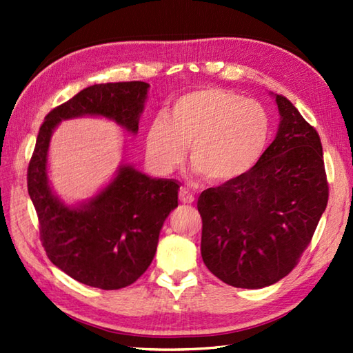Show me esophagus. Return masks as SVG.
<instances>
[{
	"label": "esophagus",
	"instance_id": "esophagus-1",
	"mask_svg": "<svg viewBox=\"0 0 353 353\" xmlns=\"http://www.w3.org/2000/svg\"><path fill=\"white\" fill-rule=\"evenodd\" d=\"M179 199H181L182 203H185V205H191L192 201H194V194H192L190 190L182 188L181 191H179Z\"/></svg>",
	"mask_w": 353,
	"mask_h": 353
}]
</instances>
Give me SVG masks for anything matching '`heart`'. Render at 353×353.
<instances>
[{
	"label": "heart",
	"instance_id": "obj_1",
	"mask_svg": "<svg viewBox=\"0 0 353 353\" xmlns=\"http://www.w3.org/2000/svg\"><path fill=\"white\" fill-rule=\"evenodd\" d=\"M268 132V115L258 101L228 89L203 88L179 97L170 115L152 119L145 147L153 167L171 172L183 162L191 144L192 167L208 182L224 183L256 163Z\"/></svg>",
	"mask_w": 353,
	"mask_h": 353
}]
</instances>
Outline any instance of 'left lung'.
I'll list each match as a JSON object with an SVG mask.
<instances>
[{
	"instance_id": "obj_1",
	"label": "left lung",
	"mask_w": 353,
	"mask_h": 353,
	"mask_svg": "<svg viewBox=\"0 0 353 353\" xmlns=\"http://www.w3.org/2000/svg\"><path fill=\"white\" fill-rule=\"evenodd\" d=\"M276 138L234 181L200 194L201 258L236 288H264L287 276L311 243L329 197L319 133L292 103L273 95Z\"/></svg>"
}]
</instances>
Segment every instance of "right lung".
<instances>
[{
	"instance_id": "1",
	"label": "right lung",
	"mask_w": 353,
	"mask_h": 353,
	"mask_svg": "<svg viewBox=\"0 0 353 353\" xmlns=\"http://www.w3.org/2000/svg\"><path fill=\"white\" fill-rule=\"evenodd\" d=\"M148 88L145 81H119L80 91L45 117L28 163V196L47 256L72 279L94 288H124L152 264L163 221L177 208L179 183L121 163L94 197L65 205L48 181L50 141L61 121L80 117L108 118L137 134Z\"/></svg>"
}]
</instances>
